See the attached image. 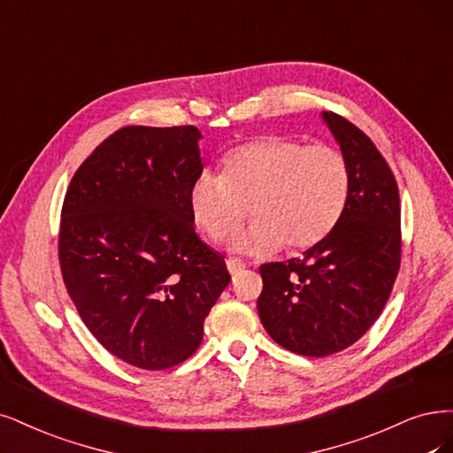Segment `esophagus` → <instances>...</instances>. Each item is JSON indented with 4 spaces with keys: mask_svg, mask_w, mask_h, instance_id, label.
<instances>
[{
    "mask_svg": "<svg viewBox=\"0 0 453 453\" xmlns=\"http://www.w3.org/2000/svg\"><path fill=\"white\" fill-rule=\"evenodd\" d=\"M244 269H246V265H244L241 259H233V257L227 259V271H229L231 276H237V274L242 273Z\"/></svg>",
    "mask_w": 453,
    "mask_h": 453,
    "instance_id": "1",
    "label": "esophagus"
}]
</instances>
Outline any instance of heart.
<instances>
[{"label":"heart","mask_w":453,"mask_h":453,"mask_svg":"<svg viewBox=\"0 0 453 453\" xmlns=\"http://www.w3.org/2000/svg\"><path fill=\"white\" fill-rule=\"evenodd\" d=\"M349 190V162L336 147L263 136L227 150L220 173L201 172L190 187L188 209L218 244L241 229L250 203L256 220L233 241L235 252L263 256L283 244L304 252L336 227Z\"/></svg>","instance_id":"heart-1"}]
</instances>
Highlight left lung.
<instances>
[{"instance_id":"8db88e82","label":"left lung","mask_w":453,"mask_h":453,"mask_svg":"<svg viewBox=\"0 0 453 453\" xmlns=\"http://www.w3.org/2000/svg\"><path fill=\"white\" fill-rule=\"evenodd\" d=\"M323 119L349 162L350 190L330 235L304 257L259 266V319L291 353L328 357L358 342L387 306L401 265L399 190L387 160L345 117Z\"/></svg>"}]
</instances>
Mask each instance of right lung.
Returning <instances> with one entry per match:
<instances>
[{
  "label": "right lung",
  "instance_id": "1",
  "mask_svg": "<svg viewBox=\"0 0 453 453\" xmlns=\"http://www.w3.org/2000/svg\"><path fill=\"white\" fill-rule=\"evenodd\" d=\"M192 125L123 127L66 188L58 256L66 293L108 353L149 372L190 358L231 276L188 209L203 172Z\"/></svg>",
  "mask_w": 453,
  "mask_h": 453
}]
</instances>
